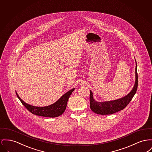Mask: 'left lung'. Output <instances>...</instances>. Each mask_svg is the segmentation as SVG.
<instances>
[{
	"instance_id": "8db88e82",
	"label": "left lung",
	"mask_w": 152,
	"mask_h": 152,
	"mask_svg": "<svg viewBox=\"0 0 152 152\" xmlns=\"http://www.w3.org/2000/svg\"><path fill=\"white\" fill-rule=\"evenodd\" d=\"M135 64V80L134 87L127 95L114 100L97 102L94 98L93 93L92 91L90 90V108L93 112L100 115L113 114L124 109L128 105L135 94L138 87V74L137 71V65L136 60Z\"/></svg>"
}]
</instances>
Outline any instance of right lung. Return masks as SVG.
I'll use <instances>...</instances> for the list:
<instances>
[{
    "label": "right lung",
    "instance_id": "add662e5",
    "mask_svg": "<svg viewBox=\"0 0 152 152\" xmlns=\"http://www.w3.org/2000/svg\"><path fill=\"white\" fill-rule=\"evenodd\" d=\"M75 89V88H72L66 92L53 104L44 107H37L28 104L20 99L17 92L16 94L22 104L32 114L38 116L55 118L62 115L64 113L66 107L68 99Z\"/></svg>",
    "mask_w": 152,
    "mask_h": 152
}]
</instances>
